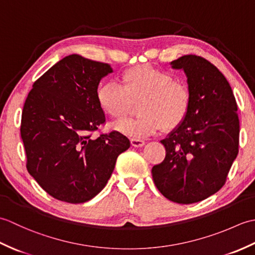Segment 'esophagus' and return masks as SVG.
Instances as JSON below:
<instances>
[{
  "label": "esophagus",
  "mask_w": 255,
  "mask_h": 255,
  "mask_svg": "<svg viewBox=\"0 0 255 255\" xmlns=\"http://www.w3.org/2000/svg\"><path fill=\"white\" fill-rule=\"evenodd\" d=\"M131 144L133 145V147H142V145L144 144V140L140 139V138H131Z\"/></svg>",
  "instance_id": "1"
}]
</instances>
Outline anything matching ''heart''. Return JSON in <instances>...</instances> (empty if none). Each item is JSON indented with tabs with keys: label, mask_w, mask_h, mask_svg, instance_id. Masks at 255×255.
<instances>
[{
	"label": "heart",
	"mask_w": 255,
	"mask_h": 255,
	"mask_svg": "<svg viewBox=\"0 0 255 255\" xmlns=\"http://www.w3.org/2000/svg\"><path fill=\"white\" fill-rule=\"evenodd\" d=\"M119 83H102L96 91V100L105 115L115 122L125 121L132 103L140 101V116L117 126L119 131L130 137L144 138L162 127L174 129L184 122L191 108L187 84L173 80L170 72L148 64L127 69Z\"/></svg>",
	"instance_id": "obj_1"
}]
</instances>
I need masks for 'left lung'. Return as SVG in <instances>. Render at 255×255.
I'll return each mask as SVG.
<instances>
[{
    "instance_id": "obj_1",
    "label": "left lung",
    "mask_w": 255,
    "mask_h": 255,
    "mask_svg": "<svg viewBox=\"0 0 255 255\" xmlns=\"http://www.w3.org/2000/svg\"><path fill=\"white\" fill-rule=\"evenodd\" d=\"M183 69L191 91L184 122L161 143L165 158L152 167L156 188L177 204H193L225 185L239 152V117L231 86L205 58L186 55L171 62Z\"/></svg>"
}]
</instances>
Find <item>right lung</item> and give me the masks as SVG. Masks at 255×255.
<instances>
[{"mask_svg":"<svg viewBox=\"0 0 255 255\" xmlns=\"http://www.w3.org/2000/svg\"><path fill=\"white\" fill-rule=\"evenodd\" d=\"M111 72L110 64L70 55L35 81L27 96L20 123L26 167L53 198L71 204L92 199L130 147L115 130L91 137L105 124L96 91Z\"/></svg>","mask_w":255,"mask_h":255,"instance_id":"obj_1","label":"right lung"}]
</instances>
